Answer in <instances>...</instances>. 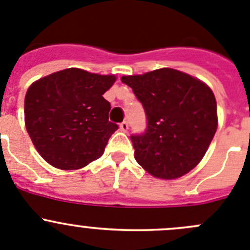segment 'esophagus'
<instances>
[{
  "mask_svg": "<svg viewBox=\"0 0 250 250\" xmlns=\"http://www.w3.org/2000/svg\"><path fill=\"white\" fill-rule=\"evenodd\" d=\"M120 130L123 132H126L127 130H129V123H127V121H123V123L120 124Z\"/></svg>",
  "mask_w": 250,
  "mask_h": 250,
  "instance_id": "1",
  "label": "esophagus"
}]
</instances>
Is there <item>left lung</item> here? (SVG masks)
<instances>
[{
	"mask_svg": "<svg viewBox=\"0 0 250 250\" xmlns=\"http://www.w3.org/2000/svg\"><path fill=\"white\" fill-rule=\"evenodd\" d=\"M142 103L147 129L132 135L135 159L161 179H175L199 165L217 130L212 91L198 78L173 68L123 76Z\"/></svg>",
	"mask_w": 250,
	"mask_h": 250,
	"instance_id": "left-lung-1",
	"label": "left lung"
}]
</instances>
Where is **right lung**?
Listing matches in <instances>:
<instances>
[{
  "instance_id": "add662e5",
  "label": "right lung",
  "mask_w": 250,
  "mask_h": 250,
  "mask_svg": "<svg viewBox=\"0 0 250 250\" xmlns=\"http://www.w3.org/2000/svg\"><path fill=\"white\" fill-rule=\"evenodd\" d=\"M114 75L66 68L35 81L24 99L25 127L40 156L52 167L80 169L103 154L118 130L109 121L103 94Z\"/></svg>"
}]
</instances>
